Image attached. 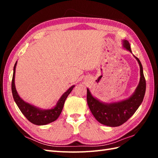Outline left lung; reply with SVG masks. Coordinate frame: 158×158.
<instances>
[{
	"instance_id": "1",
	"label": "left lung",
	"mask_w": 158,
	"mask_h": 158,
	"mask_svg": "<svg viewBox=\"0 0 158 158\" xmlns=\"http://www.w3.org/2000/svg\"><path fill=\"white\" fill-rule=\"evenodd\" d=\"M123 46L132 52L130 43L126 40L123 41ZM135 57L140 65V79L135 94L130 98L122 102L106 105L94 98L89 89H87V102L89 108L96 119L103 125L110 127L122 125L134 115L143 102L146 90V81L141 63L138 58Z\"/></svg>"
}]
</instances>
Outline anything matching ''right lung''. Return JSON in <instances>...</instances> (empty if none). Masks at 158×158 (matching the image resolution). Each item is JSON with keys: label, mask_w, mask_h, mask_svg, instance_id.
<instances>
[{"label": "right lung", "mask_w": 158, "mask_h": 158, "mask_svg": "<svg viewBox=\"0 0 158 158\" xmlns=\"http://www.w3.org/2000/svg\"><path fill=\"white\" fill-rule=\"evenodd\" d=\"M17 64V62H15L13 68V75L11 81V90L13 94V97L17 105L19 107V110L23 113L27 119L35 125H45V124L49 123L51 122H54L58 118L60 113H61L64 102L67 98V96L69 95V94L71 92L75 85L72 87L67 90L61 98L58 100L56 106L52 109L49 110H41L36 107L32 106L30 104L26 102L19 96L18 92H17L14 83L15 79V66Z\"/></svg>", "instance_id": "right-lung-1"}]
</instances>
